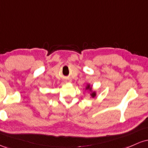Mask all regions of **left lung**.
<instances>
[{"mask_svg": "<svg viewBox=\"0 0 148 148\" xmlns=\"http://www.w3.org/2000/svg\"><path fill=\"white\" fill-rule=\"evenodd\" d=\"M86 88H88V89H91V87H90V86H88ZM95 95H96L95 92H93L91 94V96L92 97H95Z\"/></svg>", "mask_w": 148, "mask_h": 148, "instance_id": "left-lung-1", "label": "left lung"}]
</instances>
